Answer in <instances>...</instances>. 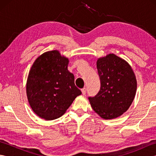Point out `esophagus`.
I'll return each mask as SVG.
<instances>
[{
    "label": "esophagus",
    "instance_id": "obj_1",
    "mask_svg": "<svg viewBox=\"0 0 156 156\" xmlns=\"http://www.w3.org/2000/svg\"><path fill=\"white\" fill-rule=\"evenodd\" d=\"M81 91H82V94L84 95V94H86V93H87V88H82V90H81Z\"/></svg>",
    "mask_w": 156,
    "mask_h": 156
}]
</instances>
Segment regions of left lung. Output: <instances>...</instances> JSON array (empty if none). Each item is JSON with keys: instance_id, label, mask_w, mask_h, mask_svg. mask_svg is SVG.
I'll return each instance as SVG.
<instances>
[{"instance_id": "1", "label": "left lung", "mask_w": 156, "mask_h": 156, "mask_svg": "<svg viewBox=\"0 0 156 156\" xmlns=\"http://www.w3.org/2000/svg\"><path fill=\"white\" fill-rule=\"evenodd\" d=\"M101 88L89 97L92 109L104 119L120 117L133 101L137 80L131 66L114 54L98 58L97 62Z\"/></svg>"}]
</instances>
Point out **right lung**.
I'll return each mask as SVG.
<instances>
[{"label": "right lung", "mask_w": 156, "mask_h": 156, "mask_svg": "<svg viewBox=\"0 0 156 156\" xmlns=\"http://www.w3.org/2000/svg\"><path fill=\"white\" fill-rule=\"evenodd\" d=\"M69 59L58 50L46 51L33 64L26 84L27 99L33 111L45 120L64 115L82 92L68 70Z\"/></svg>", "instance_id": "1"}]
</instances>
